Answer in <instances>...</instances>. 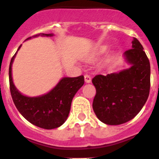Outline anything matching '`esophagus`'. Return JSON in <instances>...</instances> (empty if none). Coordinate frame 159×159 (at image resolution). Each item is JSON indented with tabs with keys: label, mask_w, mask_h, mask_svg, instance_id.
Instances as JSON below:
<instances>
[{
	"label": "esophagus",
	"mask_w": 159,
	"mask_h": 159,
	"mask_svg": "<svg viewBox=\"0 0 159 159\" xmlns=\"http://www.w3.org/2000/svg\"><path fill=\"white\" fill-rule=\"evenodd\" d=\"M84 78H85V82L86 83H90L91 82V77L89 75H85L84 76Z\"/></svg>",
	"instance_id": "1"
}]
</instances>
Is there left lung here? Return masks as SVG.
<instances>
[{
  "label": "left lung",
  "instance_id": "1",
  "mask_svg": "<svg viewBox=\"0 0 159 159\" xmlns=\"http://www.w3.org/2000/svg\"><path fill=\"white\" fill-rule=\"evenodd\" d=\"M131 68L119 73L96 75L93 100L95 115L105 124L120 125L137 115L145 104L150 89V64L142 45L135 37L132 48L124 53Z\"/></svg>",
  "mask_w": 159,
  "mask_h": 159
}]
</instances>
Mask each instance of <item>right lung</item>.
I'll use <instances>...</instances> for the list:
<instances>
[{"label": "right lung", "instance_id": "add662e5", "mask_svg": "<svg viewBox=\"0 0 159 159\" xmlns=\"http://www.w3.org/2000/svg\"><path fill=\"white\" fill-rule=\"evenodd\" d=\"M51 37L53 34L34 35ZM32 38L28 37V39ZM21 47L19 46V49ZM15 55L11 59L9 68L10 90L13 101L22 116L29 122L41 128H57L64 124L68 116L71 108V103L73 96L84 84V77H64L56 85L55 88L49 93L37 97L24 96L19 92L13 83L11 76V67Z\"/></svg>", "mask_w": 159, "mask_h": 159}]
</instances>
